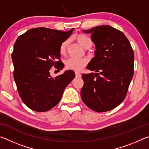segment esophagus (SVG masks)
<instances>
[{"label": "esophagus", "instance_id": "esophagus-1", "mask_svg": "<svg viewBox=\"0 0 149 149\" xmlns=\"http://www.w3.org/2000/svg\"><path fill=\"white\" fill-rule=\"evenodd\" d=\"M75 76H76L77 77H81V74L79 72H75Z\"/></svg>", "mask_w": 149, "mask_h": 149}]
</instances>
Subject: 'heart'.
<instances>
[{"label":"heart","instance_id":"1","mask_svg":"<svg viewBox=\"0 0 149 149\" xmlns=\"http://www.w3.org/2000/svg\"><path fill=\"white\" fill-rule=\"evenodd\" d=\"M75 39L81 46L84 49H89L92 45V41L89 37L86 35L80 34L75 37ZM68 45V41L63 42L60 47V54L64 55L66 52V49ZM87 64V60L84 58H71L65 62V66L68 69L79 71Z\"/></svg>","mask_w":149,"mask_h":149}]
</instances>
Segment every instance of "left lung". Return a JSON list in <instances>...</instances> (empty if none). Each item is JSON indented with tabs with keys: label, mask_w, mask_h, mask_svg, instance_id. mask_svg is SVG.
Wrapping results in <instances>:
<instances>
[{
	"label": "left lung",
	"mask_w": 149,
	"mask_h": 149,
	"mask_svg": "<svg viewBox=\"0 0 149 149\" xmlns=\"http://www.w3.org/2000/svg\"><path fill=\"white\" fill-rule=\"evenodd\" d=\"M95 45V57L87 68L95 73L82 74L81 97L87 107L98 112L117 107L124 100L133 75L134 53L122 31L110 26L87 30Z\"/></svg>",
	"instance_id": "obj_1"
}]
</instances>
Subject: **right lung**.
I'll use <instances>...</instances> for the list:
<instances>
[{
    "instance_id": "right-lung-1",
    "label": "right lung",
    "mask_w": 149,
    "mask_h": 149,
    "mask_svg": "<svg viewBox=\"0 0 149 149\" xmlns=\"http://www.w3.org/2000/svg\"><path fill=\"white\" fill-rule=\"evenodd\" d=\"M68 31L37 27L17 39L12 54L14 78L22 101L36 112H46L58 104L63 93L75 77L73 70L52 77L50 70L55 65L62 70L60 47L69 38Z\"/></svg>"
}]
</instances>
